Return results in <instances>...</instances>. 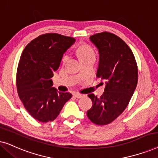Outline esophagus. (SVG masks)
<instances>
[{
    "mask_svg": "<svg viewBox=\"0 0 158 158\" xmlns=\"http://www.w3.org/2000/svg\"><path fill=\"white\" fill-rule=\"evenodd\" d=\"M74 96L77 98H81V97H83V95L81 94H77V93H75V94H74Z\"/></svg>",
    "mask_w": 158,
    "mask_h": 158,
    "instance_id": "esophagus-1",
    "label": "esophagus"
}]
</instances>
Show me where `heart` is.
I'll return each instance as SVG.
<instances>
[{
	"label": "heart",
	"instance_id": "obj_1",
	"mask_svg": "<svg viewBox=\"0 0 158 158\" xmlns=\"http://www.w3.org/2000/svg\"><path fill=\"white\" fill-rule=\"evenodd\" d=\"M77 55H78L80 60L90 57V56H95L94 51L93 50L91 47L88 46V45H82V46L79 47L77 50ZM68 59V55H65L63 57V62H66Z\"/></svg>",
	"mask_w": 158,
	"mask_h": 158
}]
</instances>
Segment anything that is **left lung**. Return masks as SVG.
Listing matches in <instances>:
<instances>
[{"label": "left lung", "instance_id": "obj_1", "mask_svg": "<svg viewBox=\"0 0 158 158\" xmlns=\"http://www.w3.org/2000/svg\"><path fill=\"white\" fill-rule=\"evenodd\" d=\"M98 50L96 76L106 83L100 98L88 95L93 106L87 116L94 124L105 125L115 120L126 109L137 85L138 70L128 45L115 34L102 32L90 36Z\"/></svg>", "mask_w": 158, "mask_h": 158}]
</instances>
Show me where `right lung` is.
<instances>
[{
  "label": "right lung",
  "instance_id": "obj_1",
  "mask_svg": "<svg viewBox=\"0 0 158 158\" xmlns=\"http://www.w3.org/2000/svg\"><path fill=\"white\" fill-rule=\"evenodd\" d=\"M75 40L58 34H45L29 43L23 49L16 75L17 91L26 110L41 122L54 121L70 93L53 88L52 77L59 68L64 53Z\"/></svg>",
  "mask_w": 158,
  "mask_h": 158
}]
</instances>
